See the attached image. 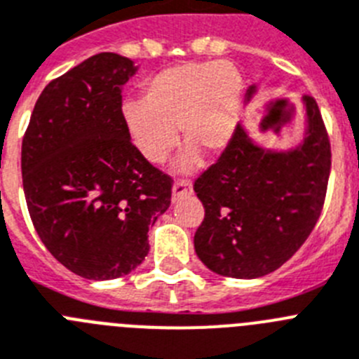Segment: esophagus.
<instances>
[{"label": "esophagus", "mask_w": 359, "mask_h": 359, "mask_svg": "<svg viewBox=\"0 0 359 359\" xmlns=\"http://www.w3.org/2000/svg\"><path fill=\"white\" fill-rule=\"evenodd\" d=\"M191 180L189 179H179L173 184V189H171V195H173V201H179V198L186 197V195H191Z\"/></svg>", "instance_id": "esophagus-1"}]
</instances>
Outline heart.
Instances as JSON below:
<instances>
[{
  "instance_id": "1",
  "label": "heart",
  "mask_w": 359,
  "mask_h": 359,
  "mask_svg": "<svg viewBox=\"0 0 359 359\" xmlns=\"http://www.w3.org/2000/svg\"><path fill=\"white\" fill-rule=\"evenodd\" d=\"M242 76L229 61H189L168 67L144 81L142 101L121 108L124 130L141 157L162 164L179 142L188 148L180 166L197 164V149L217 155L231 142L240 121Z\"/></svg>"
}]
</instances>
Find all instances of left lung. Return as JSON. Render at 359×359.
I'll return each mask as SVG.
<instances>
[{"mask_svg":"<svg viewBox=\"0 0 359 359\" xmlns=\"http://www.w3.org/2000/svg\"><path fill=\"white\" fill-rule=\"evenodd\" d=\"M255 92L251 86L248 99ZM302 102L300 146L262 148L238 126L218 161L193 184L204 205L195 251L213 273L231 278L273 273L316 226L329 184L330 141L316 101L304 95Z\"/></svg>","mask_w":359,"mask_h":359,"instance_id":"left-lung-1","label":"left lung"}]
</instances>
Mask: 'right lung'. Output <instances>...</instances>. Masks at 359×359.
Returning a JSON list of instances; mask_svg holds the SVG:
<instances>
[{
  "mask_svg": "<svg viewBox=\"0 0 359 359\" xmlns=\"http://www.w3.org/2000/svg\"><path fill=\"white\" fill-rule=\"evenodd\" d=\"M133 61L101 52L50 81L21 144L30 218L52 257L88 280L132 273L170 208V175L139 155L121 108Z\"/></svg>",
  "mask_w": 359,
  "mask_h": 359,
  "instance_id": "1",
  "label": "right lung"
}]
</instances>
